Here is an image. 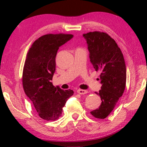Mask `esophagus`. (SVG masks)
<instances>
[{
  "mask_svg": "<svg viewBox=\"0 0 147 147\" xmlns=\"http://www.w3.org/2000/svg\"><path fill=\"white\" fill-rule=\"evenodd\" d=\"M77 92L81 94V95H84V94H86L88 91L86 90H82V89H78V90H77Z\"/></svg>",
  "mask_w": 147,
  "mask_h": 147,
  "instance_id": "34e87169",
  "label": "esophagus"
}]
</instances>
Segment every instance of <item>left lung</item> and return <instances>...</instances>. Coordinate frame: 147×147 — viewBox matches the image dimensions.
I'll use <instances>...</instances> for the list:
<instances>
[{"label": "left lung", "mask_w": 147, "mask_h": 147, "mask_svg": "<svg viewBox=\"0 0 147 147\" xmlns=\"http://www.w3.org/2000/svg\"><path fill=\"white\" fill-rule=\"evenodd\" d=\"M89 57L96 71L100 73L102 84L98 92L102 103L99 109L90 113L98 119H104L112 112L126 87V69L123 54L113 38L101 32L84 34Z\"/></svg>", "instance_id": "8db88e82"}]
</instances>
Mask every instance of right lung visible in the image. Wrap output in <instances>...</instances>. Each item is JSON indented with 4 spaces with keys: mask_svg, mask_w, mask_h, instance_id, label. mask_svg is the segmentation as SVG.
<instances>
[{
    "mask_svg": "<svg viewBox=\"0 0 147 147\" xmlns=\"http://www.w3.org/2000/svg\"><path fill=\"white\" fill-rule=\"evenodd\" d=\"M72 34H48L36 39L27 54L23 72V86L37 113L45 120L55 121L61 116L63 107L72 90H62L51 82L56 68L59 48L70 41Z\"/></svg>",
    "mask_w": 147,
    "mask_h": 147,
    "instance_id": "obj_1",
    "label": "right lung"
}]
</instances>
